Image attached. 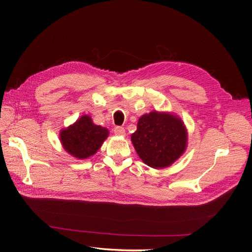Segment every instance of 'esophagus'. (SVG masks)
Masks as SVG:
<instances>
[{
  "mask_svg": "<svg viewBox=\"0 0 252 252\" xmlns=\"http://www.w3.org/2000/svg\"><path fill=\"white\" fill-rule=\"evenodd\" d=\"M113 132H114V134L121 135V136H124V135L126 134L125 129H124L123 127H120V126H117L116 128H114V129H113Z\"/></svg>",
  "mask_w": 252,
  "mask_h": 252,
  "instance_id": "34e87169",
  "label": "esophagus"
}]
</instances>
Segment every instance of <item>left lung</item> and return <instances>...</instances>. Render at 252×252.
<instances>
[{
    "label": "left lung",
    "instance_id": "8db88e82",
    "mask_svg": "<svg viewBox=\"0 0 252 252\" xmlns=\"http://www.w3.org/2000/svg\"><path fill=\"white\" fill-rule=\"evenodd\" d=\"M131 141L145 164L152 168H163L182 156L187 145V135L180 119L152 111L140 118Z\"/></svg>",
    "mask_w": 252,
    "mask_h": 252
}]
</instances>
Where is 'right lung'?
Here are the masks:
<instances>
[{
	"instance_id": "right-lung-1",
	"label": "right lung",
	"mask_w": 252,
	"mask_h": 252,
	"mask_svg": "<svg viewBox=\"0 0 252 252\" xmlns=\"http://www.w3.org/2000/svg\"><path fill=\"white\" fill-rule=\"evenodd\" d=\"M108 136V130L94 125L90 117L83 116L75 123L61 132L64 149L78 158H86L100 149Z\"/></svg>"
}]
</instances>
